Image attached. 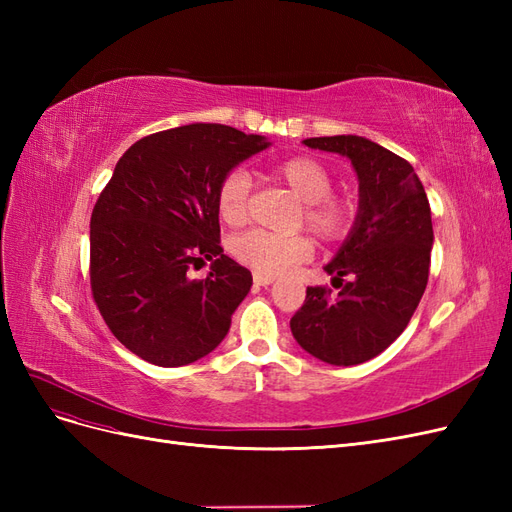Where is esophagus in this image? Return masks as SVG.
<instances>
[{
	"label": "esophagus",
	"mask_w": 512,
	"mask_h": 512,
	"mask_svg": "<svg viewBox=\"0 0 512 512\" xmlns=\"http://www.w3.org/2000/svg\"><path fill=\"white\" fill-rule=\"evenodd\" d=\"M275 282L273 275H262V273H254V284L256 286H271Z\"/></svg>",
	"instance_id": "obj_1"
}]
</instances>
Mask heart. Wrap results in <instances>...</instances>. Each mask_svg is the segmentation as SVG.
Returning <instances> with one entry per match:
<instances>
[{
  "instance_id": "heart-1",
  "label": "heart",
  "mask_w": 512,
  "mask_h": 512,
  "mask_svg": "<svg viewBox=\"0 0 512 512\" xmlns=\"http://www.w3.org/2000/svg\"><path fill=\"white\" fill-rule=\"evenodd\" d=\"M269 177L286 185L301 200V224L322 241H342L354 224V203L346 196L331 194L333 177L329 168L312 156H292L275 162ZM250 175L241 168L230 170L215 192V209L228 226H241L250 213ZM230 254L243 267L262 275H282L314 254L307 237H271L265 232H243L230 241Z\"/></svg>"
}]
</instances>
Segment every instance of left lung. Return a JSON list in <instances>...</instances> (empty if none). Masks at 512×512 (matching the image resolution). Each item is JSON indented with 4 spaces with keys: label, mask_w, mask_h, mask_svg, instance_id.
I'll return each instance as SVG.
<instances>
[{
    "label": "left lung",
    "mask_w": 512,
    "mask_h": 512,
    "mask_svg": "<svg viewBox=\"0 0 512 512\" xmlns=\"http://www.w3.org/2000/svg\"><path fill=\"white\" fill-rule=\"evenodd\" d=\"M307 147L346 156L359 177V213L342 250L309 286L290 318L299 346L329 365L374 359L404 333L429 280L431 209L408 160L363 136L305 138Z\"/></svg>",
    "instance_id": "1"
}]
</instances>
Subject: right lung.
<instances>
[{"label": "right lung", "mask_w": 512, "mask_h": 512, "mask_svg": "<svg viewBox=\"0 0 512 512\" xmlns=\"http://www.w3.org/2000/svg\"><path fill=\"white\" fill-rule=\"evenodd\" d=\"M265 136L222 123L149 134L119 158L89 222L91 294L106 327L136 356L181 367L220 346L252 273L220 245L215 192ZM212 260L205 281L189 269Z\"/></svg>", "instance_id": "right-lung-1"}]
</instances>
